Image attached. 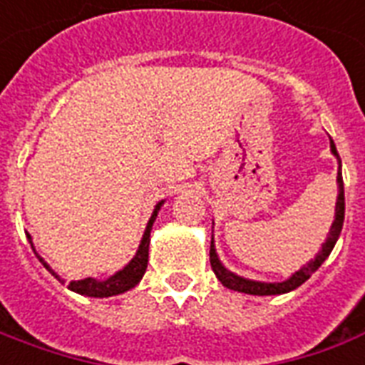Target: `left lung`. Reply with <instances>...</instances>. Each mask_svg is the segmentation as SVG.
I'll return each instance as SVG.
<instances>
[{
    "label": "left lung",
    "mask_w": 365,
    "mask_h": 365,
    "mask_svg": "<svg viewBox=\"0 0 365 365\" xmlns=\"http://www.w3.org/2000/svg\"><path fill=\"white\" fill-rule=\"evenodd\" d=\"M331 152L339 160V173H336V185H339V196H336V205H335V221L331 225V231H329L327 240L322 245V250L317 252V256L308 262V264L300 267L297 273L283 281V283H259V281H252V279H245V277L237 275L225 267L221 262H219L217 252H215V246H213L212 238V248H210V262H212V269L215 273L219 281L223 287L231 290H238V292H245V294H254V297H271V294H284V292H290V290L298 289L300 284L306 283L312 273H316L319 269V265L325 262L331 254V250L335 248L336 240H339V235L342 231V223H344V185H342V173H341V158L336 153L335 142L331 140Z\"/></svg>",
    "instance_id": "obj_1"
}]
</instances>
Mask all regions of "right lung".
<instances>
[{"instance_id": "add662e5", "label": "right lung", "mask_w": 365, "mask_h": 365, "mask_svg": "<svg viewBox=\"0 0 365 365\" xmlns=\"http://www.w3.org/2000/svg\"><path fill=\"white\" fill-rule=\"evenodd\" d=\"M161 205H163V200L153 207V213L146 225V231H144V237H142L140 240V246H138V250H136L133 259H130L123 269L117 271L115 275H111L109 279H106V281H98V279H92V277H86V279H81V281H71V283H68V289L73 290V292H78V294H84V297L108 298L115 297V294H123V292H127V290H130L133 287H136V284L140 283V279L144 277L148 267L150 232H152V225L153 221H155V217H158V212L161 210ZM26 238H29L30 246H32V237L26 235ZM32 250H34V246H32ZM34 254H36V250H34ZM38 259L42 262L43 267H46L51 275H56L57 279H59V275H57L56 271L51 269V267L43 262V257L38 256ZM59 281H61V279H59Z\"/></svg>"}]
</instances>
